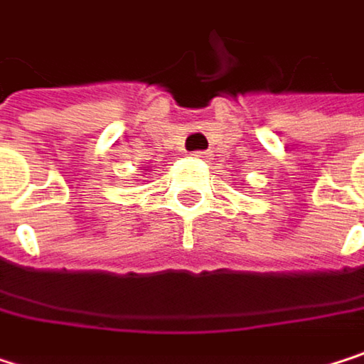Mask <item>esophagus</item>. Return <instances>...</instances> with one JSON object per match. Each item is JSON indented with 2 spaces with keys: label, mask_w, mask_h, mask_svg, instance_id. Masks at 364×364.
<instances>
[{
  "label": "esophagus",
  "mask_w": 364,
  "mask_h": 364,
  "mask_svg": "<svg viewBox=\"0 0 364 364\" xmlns=\"http://www.w3.org/2000/svg\"><path fill=\"white\" fill-rule=\"evenodd\" d=\"M191 156L198 158V160H204V162H210L213 160V154L210 151H193Z\"/></svg>",
  "instance_id": "esophagus-1"
}]
</instances>
